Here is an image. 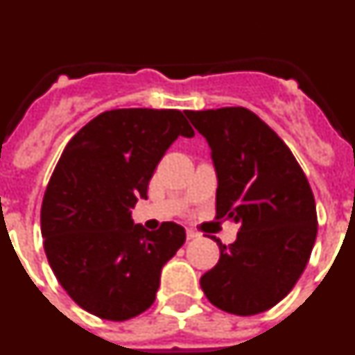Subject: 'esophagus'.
<instances>
[{"mask_svg":"<svg viewBox=\"0 0 355 355\" xmlns=\"http://www.w3.org/2000/svg\"><path fill=\"white\" fill-rule=\"evenodd\" d=\"M187 238L188 240H197V238H200V234L193 231V229H187Z\"/></svg>","mask_w":355,"mask_h":355,"instance_id":"esophagus-1","label":"esophagus"}]
</instances>
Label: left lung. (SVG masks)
I'll list each match as a JSON object with an SVG mask.
<instances>
[{"label": "left lung", "mask_w": 355, "mask_h": 355, "mask_svg": "<svg viewBox=\"0 0 355 355\" xmlns=\"http://www.w3.org/2000/svg\"><path fill=\"white\" fill-rule=\"evenodd\" d=\"M211 147L216 215L240 225L234 243L213 236L220 259L200 277L209 302L233 315L274 307L297 284L316 233L315 196L290 147L243 106L184 112Z\"/></svg>", "instance_id": "left-lung-1"}]
</instances>
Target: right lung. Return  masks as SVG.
<instances>
[{"label": "right lung", "mask_w": 355, "mask_h": 355, "mask_svg": "<svg viewBox=\"0 0 355 355\" xmlns=\"http://www.w3.org/2000/svg\"><path fill=\"white\" fill-rule=\"evenodd\" d=\"M180 110L119 108L81 128L65 146L40 209L44 250L85 311L112 322L153 306L163 265L187 240L184 227L133 225L156 165L178 137H193Z\"/></svg>", "instance_id": "right-lung-1"}]
</instances>
